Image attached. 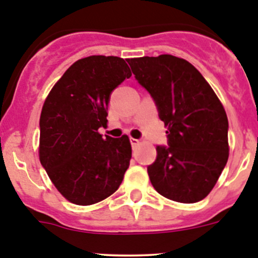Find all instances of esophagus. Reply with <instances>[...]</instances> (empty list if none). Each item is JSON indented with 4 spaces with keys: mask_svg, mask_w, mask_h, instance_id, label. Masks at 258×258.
I'll return each mask as SVG.
<instances>
[{
    "mask_svg": "<svg viewBox=\"0 0 258 258\" xmlns=\"http://www.w3.org/2000/svg\"><path fill=\"white\" fill-rule=\"evenodd\" d=\"M130 141H131V145H132V148H134V149H136L137 146L140 145V140H137V139H131Z\"/></svg>",
    "mask_w": 258,
    "mask_h": 258,
    "instance_id": "obj_1",
    "label": "esophagus"
}]
</instances>
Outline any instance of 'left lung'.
<instances>
[{
	"mask_svg": "<svg viewBox=\"0 0 258 258\" xmlns=\"http://www.w3.org/2000/svg\"><path fill=\"white\" fill-rule=\"evenodd\" d=\"M135 78L155 100L168 145L148 167L154 188L167 199L194 204L218 182L229 156L228 117L199 70L172 54L128 59Z\"/></svg>",
	"mask_w": 258,
	"mask_h": 258,
	"instance_id": "obj_1",
	"label": "left lung"
}]
</instances>
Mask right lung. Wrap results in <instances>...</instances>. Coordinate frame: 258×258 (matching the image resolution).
I'll return each mask as SVG.
<instances>
[{"instance_id": "add662e5", "label": "right lung", "mask_w": 258, "mask_h": 258, "mask_svg": "<svg viewBox=\"0 0 258 258\" xmlns=\"http://www.w3.org/2000/svg\"><path fill=\"white\" fill-rule=\"evenodd\" d=\"M131 71L123 58L90 56L66 70L40 113L39 160L67 201L88 206L114 194L123 180L132 149L98 132L107 126L110 93Z\"/></svg>"}]
</instances>
